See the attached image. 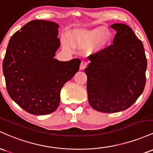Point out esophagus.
Wrapping results in <instances>:
<instances>
[{
  "instance_id": "34e87169",
  "label": "esophagus",
  "mask_w": 153,
  "mask_h": 153,
  "mask_svg": "<svg viewBox=\"0 0 153 153\" xmlns=\"http://www.w3.org/2000/svg\"><path fill=\"white\" fill-rule=\"evenodd\" d=\"M87 65H88V62H87V61H82L81 64H80V69L81 70L85 69V68L87 66Z\"/></svg>"
}]
</instances>
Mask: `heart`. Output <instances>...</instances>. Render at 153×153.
Segmentation results:
<instances>
[{"label": "heart", "instance_id": "obj_1", "mask_svg": "<svg viewBox=\"0 0 153 153\" xmlns=\"http://www.w3.org/2000/svg\"><path fill=\"white\" fill-rule=\"evenodd\" d=\"M98 36V45L104 44L108 38V33L106 31L102 30H95L92 31H75L71 34L70 40L71 43L75 45L87 47L89 46ZM63 44L67 46L68 40L66 37H63Z\"/></svg>", "mask_w": 153, "mask_h": 153}]
</instances>
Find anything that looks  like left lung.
Instances as JSON below:
<instances>
[{
  "instance_id": "left-lung-1",
  "label": "left lung",
  "mask_w": 153,
  "mask_h": 153,
  "mask_svg": "<svg viewBox=\"0 0 153 153\" xmlns=\"http://www.w3.org/2000/svg\"><path fill=\"white\" fill-rule=\"evenodd\" d=\"M114 43L89 56L85 69L91 107L102 113L124 111L143 92L147 69L143 44L129 27L114 24Z\"/></svg>"
}]
</instances>
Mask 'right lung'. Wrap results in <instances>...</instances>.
Returning <instances> with one entry per match:
<instances>
[{
    "instance_id": "right-lung-1",
    "label": "right lung",
    "mask_w": 153,
    "mask_h": 153,
    "mask_svg": "<svg viewBox=\"0 0 153 153\" xmlns=\"http://www.w3.org/2000/svg\"><path fill=\"white\" fill-rule=\"evenodd\" d=\"M58 25L45 20L28 22L13 34L3 61L7 92L22 109L33 115L54 112L61 90L79 69L81 61L53 58L60 46Z\"/></svg>"
}]
</instances>
